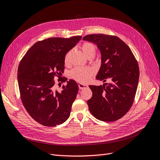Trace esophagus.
<instances>
[{
    "mask_svg": "<svg viewBox=\"0 0 160 160\" xmlns=\"http://www.w3.org/2000/svg\"><path fill=\"white\" fill-rule=\"evenodd\" d=\"M78 87L80 89H86L88 88V86L85 85V84H82V83H78Z\"/></svg>",
    "mask_w": 160,
    "mask_h": 160,
    "instance_id": "obj_1",
    "label": "esophagus"
}]
</instances>
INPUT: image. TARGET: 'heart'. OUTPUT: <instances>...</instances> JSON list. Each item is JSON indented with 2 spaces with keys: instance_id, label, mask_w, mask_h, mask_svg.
<instances>
[{
  "instance_id": "b5f03b06",
  "label": "heart",
  "mask_w": 160,
  "mask_h": 160,
  "mask_svg": "<svg viewBox=\"0 0 160 160\" xmlns=\"http://www.w3.org/2000/svg\"><path fill=\"white\" fill-rule=\"evenodd\" d=\"M81 50L86 58L93 56L95 54V46L90 43H84L81 46ZM71 52H69L65 56V62H68ZM71 77L76 81L81 83H88L93 74V70L91 68H82L77 67L71 71Z\"/></svg>"
}]
</instances>
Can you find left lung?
<instances>
[{"mask_svg":"<svg viewBox=\"0 0 160 160\" xmlns=\"http://www.w3.org/2000/svg\"><path fill=\"white\" fill-rule=\"evenodd\" d=\"M83 40L95 44L101 55V65L96 79L110 83L89 86L93 93L88 100L91 113L96 119L113 122L127 113L133 102L138 88L139 70L129 47L119 38L91 34Z\"/></svg>","mask_w":160,"mask_h":160,"instance_id":"left-lung-1","label":"left lung"}]
</instances>
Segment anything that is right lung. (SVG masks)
I'll use <instances>...</instances> for the list:
<instances>
[{"label":"right lung","instance_id":"1","mask_svg":"<svg viewBox=\"0 0 160 160\" xmlns=\"http://www.w3.org/2000/svg\"><path fill=\"white\" fill-rule=\"evenodd\" d=\"M82 38H51L38 41L19 63L18 78L22 102L30 115L42 125L55 127L70 116L78 86L74 80L67 81L60 76L63 72L66 54ZM56 74L59 81L66 82L60 92L55 89Z\"/></svg>","mask_w":160,"mask_h":160}]
</instances>
